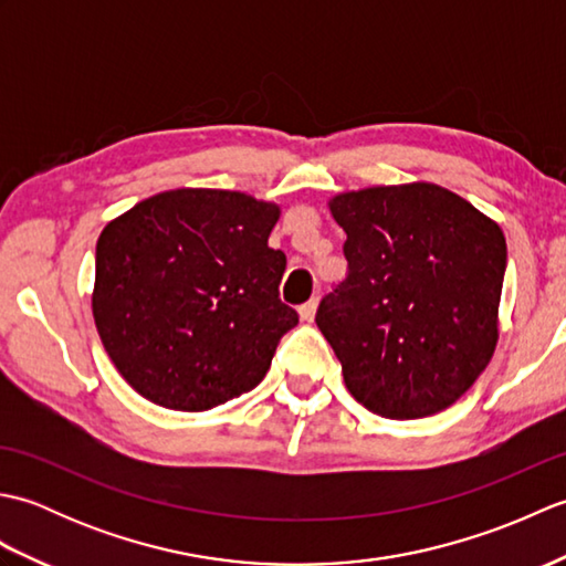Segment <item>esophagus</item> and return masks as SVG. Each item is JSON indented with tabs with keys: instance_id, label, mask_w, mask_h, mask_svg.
Masks as SVG:
<instances>
[{
	"instance_id": "34e87169",
	"label": "esophagus",
	"mask_w": 566,
	"mask_h": 566,
	"mask_svg": "<svg viewBox=\"0 0 566 566\" xmlns=\"http://www.w3.org/2000/svg\"><path fill=\"white\" fill-rule=\"evenodd\" d=\"M316 308H318V298H311V302L298 306V316H302V321L311 323V321H314V316H316Z\"/></svg>"
}]
</instances>
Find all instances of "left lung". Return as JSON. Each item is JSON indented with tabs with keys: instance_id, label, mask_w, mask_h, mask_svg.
<instances>
[{
	"instance_id": "obj_1",
	"label": "left lung",
	"mask_w": 566,
	"mask_h": 566,
	"mask_svg": "<svg viewBox=\"0 0 566 566\" xmlns=\"http://www.w3.org/2000/svg\"><path fill=\"white\" fill-rule=\"evenodd\" d=\"M328 207L347 233V276L323 296L316 323L347 391L384 418L452 406L496 350L499 223L428 182L347 191Z\"/></svg>"
}]
</instances>
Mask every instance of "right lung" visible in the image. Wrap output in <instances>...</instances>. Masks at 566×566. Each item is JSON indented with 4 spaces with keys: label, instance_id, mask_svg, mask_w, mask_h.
<instances>
[{
    "label": "right lung",
    "instance_id": "right-lung-1",
    "mask_svg": "<svg viewBox=\"0 0 566 566\" xmlns=\"http://www.w3.org/2000/svg\"><path fill=\"white\" fill-rule=\"evenodd\" d=\"M280 207L228 189H170L106 223L92 314L104 350L148 401L209 411L255 389L298 316L268 238Z\"/></svg>",
    "mask_w": 566,
    "mask_h": 566
}]
</instances>
